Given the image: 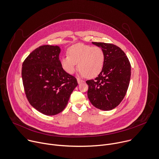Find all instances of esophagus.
Wrapping results in <instances>:
<instances>
[{
  "label": "esophagus",
  "instance_id": "esophagus-1",
  "mask_svg": "<svg viewBox=\"0 0 159 159\" xmlns=\"http://www.w3.org/2000/svg\"><path fill=\"white\" fill-rule=\"evenodd\" d=\"M77 81H78V83L79 84H81L82 83H84V80H82L80 79V78H78V79H77Z\"/></svg>",
  "mask_w": 159,
  "mask_h": 159
}]
</instances>
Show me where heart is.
Instances as JSON below:
<instances>
[{
  "label": "heart",
  "instance_id": "obj_1",
  "mask_svg": "<svg viewBox=\"0 0 159 159\" xmlns=\"http://www.w3.org/2000/svg\"><path fill=\"white\" fill-rule=\"evenodd\" d=\"M61 66L65 72L73 74L78 68L81 75L89 78L97 77L102 71L105 63V53L98 46L78 44L71 46L68 56L62 57Z\"/></svg>",
  "mask_w": 159,
  "mask_h": 159
}]
</instances>
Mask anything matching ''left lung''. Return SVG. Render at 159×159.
<instances>
[{"instance_id": "8db88e82", "label": "left lung", "mask_w": 159, "mask_h": 159, "mask_svg": "<svg viewBox=\"0 0 159 159\" xmlns=\"http://www.w3.org/2000/svg\"><path fill=\"white\" fill-rule=\"evenodd\" d=\"M92 43L103 49L105 63L98 77L86 81L88 97L94 107L105 111L111 110L121 103L127 91L131 65L125 53L116 45Z\"/></svg>"}]
</instances>
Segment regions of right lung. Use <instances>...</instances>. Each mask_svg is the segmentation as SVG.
Returning a JSON list of instances; mask_svg holds the SVG:
<instances>
[{"label": "right lung", "instance_id": "add662e5", "mask_svg": "<svg viewBox=\"0 0 159 159\" xmlns=\"http://www.w3.org/2000/svg\"><path fill=\"white\" fill-rule=\"evenodd\" d=\"M58 46L44 45L34 50L22 64V78L26 97L36 110L55 115L66 108L77 80L61 66Z\"/></svg>", "mask_w": 159, "mask_h": 159}]
</instances>
